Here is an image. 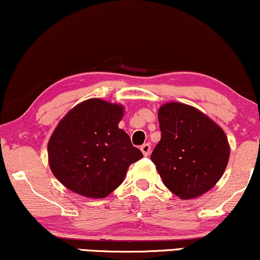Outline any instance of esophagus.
I'll use <instances>...</instances> for the list:
<instances>
[{
    "label": "esophagus",
    "instance_id": "1",
    "mask_svg": "<svg viewBox=\"0 0 260 260\" xmlns=\"http://www.w3.org/2000/svg\"><path fill=\"white\" fill-rule=\"evenodd\" d=\"M140 150H142L144 156H149L150 151H151V145H150V144H148V143L143 144V145L140 146Z\"/></svg>",
    "mask_w": 260,
    "mask_h": 260
}]
</instances>
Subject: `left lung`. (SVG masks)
Listing matches in <instances>:
<instances>
[{
  "label": "left lung",
  "mask_w": 260,
  "mask_h": 260,
  "mask_svg": "<svg viewBox=\"0 0 260 260\" xmlns=\"http://www.w3.org/2000/svg\"><path fill=\"white\" fill-rule=\"evenodd\" d=\"M158 122L161 140L150 158L165 185L183 200L207 192L229 161L223 129L198 109L181 103L162 105Z\"/></svg>",
  "instance_id": "obj_1"
}]
</instances>
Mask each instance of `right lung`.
Listing matches in <instances>:
<instances>
[{"label":"right lung","instance_id":"1","mask_svg":"<svg viewBox=\"0 0 260 260\" xmlns=\"http://www.w3.org/2000/svg\"><path fill=\"white\" fill-rule=\"evenodd\" d=\"M122 116L121 105L88 99L59 122L48 142V160L62 185L92 199L120 186L128 167L143 157L118 128Z\"/></svg>","mask_w":260,"mask_h":260}]
</instances>
